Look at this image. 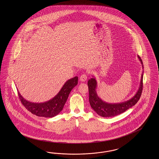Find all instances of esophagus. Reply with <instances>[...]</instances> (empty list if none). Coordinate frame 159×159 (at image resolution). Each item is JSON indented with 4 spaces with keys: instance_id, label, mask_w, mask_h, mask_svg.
I'll return each instance as SVG.
<instances>
[{
    "instance_id": "obj_1",
    "label": "esophagus",
    "mask_w": 159,
    "mask_h": 159,
    "mask_svg": "<svg viewBox=\"0 0 159 159\" xmlns=\"http://www.w3.org/2000/svg\"><path fill=\"white\" fill-rule=\"evenodd\" d=\"M87 79V76L86 74L84 73L80 76V80L81 82H85V81H86Z\"/></svg>"
}]
</instances>
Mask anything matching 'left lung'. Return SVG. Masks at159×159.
Listing matches in <instances>:
<instances>
[{
  "instance_id": "8db88e82",
  "label": "left lung",
  "mask_w": 159,
  "mask_h": 159,
  "mask_svg": "<svg viewBox=\"0 0 159 159\" xmlns=\"http://www.w3.org/2000/svg\"><path fill=\"white\" fill-rule=\"evenodd\" d=\"M138 57L143 68V62L141 58L139 55H138ZM143 73L141 76L139 89L135 96L127 101L120 103H108L102 101L97 95L96 92L97 83L96 78L93 76L87 83L89 92V102L92 108L98 116L102 117H112L123 113L132 106H135L139 101L143 89Z\"/></svg>"
}]
</instances>
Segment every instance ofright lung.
Instances as JSON below:
<instances>
[{
	"instance_id": "obj_1",
	"label": "right lung",
	"mask_w": 159,
	"mask_h": 159,
	"mask_svg": "<svg viewBox=\"0 0 159 159\" xmlns=\"http://www.w3.org/2000/svg\"><path fill=\"white\" fill-rule=\"evenodd\" d=\"M77 83V76L68 80L55 96L44 102L36 103L27 101L20 94L19 90L18 95L23 105L32 114L39 116L52 118L57 116L62 110L70 93Z\"/></svg>"
}]
</instances>
